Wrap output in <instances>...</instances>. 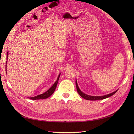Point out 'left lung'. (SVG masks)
Listing matches in <instances>:
<instances>
[{
    "label": "left lung",
    "instance_id": "left-lung-1",
    "mask_svg": "<svg viewBox=\"0 0 134 134\" xmlns=\"http://www.w3.org/2000/svg\"><path fill=\"white\" fill-rule=\"evenodd\" d=\"M75 84H76V90H77V92L79 93V94L82 97V98L86 99L87 100H100V99H103L105 98H107L108 97H111L112 96H113V94H115L117 92V91H118L117 90V91L113 92L110 94H106V95H104V96H90V95H88L85 94L83 92H82L80 91V90L79 89L78 86V83H77V81L76 80H75Z\"/></svg>",
    "mask_w": 134,
    "mask_h": 134
}]
</instances>
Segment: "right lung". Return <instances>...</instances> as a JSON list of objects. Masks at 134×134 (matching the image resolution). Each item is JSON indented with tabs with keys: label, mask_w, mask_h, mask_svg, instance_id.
<instances>
[{
	"label": "right lung",
	"mask_w": 134,
	"mask_h": 134,
	"mask_svg": "<svg viewBox=\"0 0 134 134\" xmlns=\"http://www.w3.org/2000/svg\"><path fill=\"white\" fill-rule=\"evenodd\" d=\"M8 58V52H7V59ZM7 61L6 62V65H5V71L7 72ZM60 74L61 73L59 74L58 78H57V80H56V82H55V83L52 85V86L49 88V90H47L46 92H44L43 93H42V94H41L40 95H37L35 97H30V99H33V100H36V99H46L47 98H48L50 96H51L52 94H53V93L54 92L55 89L56 88V86H57V84H58V80L59 79V77L60 76Z\"/></svg>",
	"instance_id": "1"
}]
</instances>
